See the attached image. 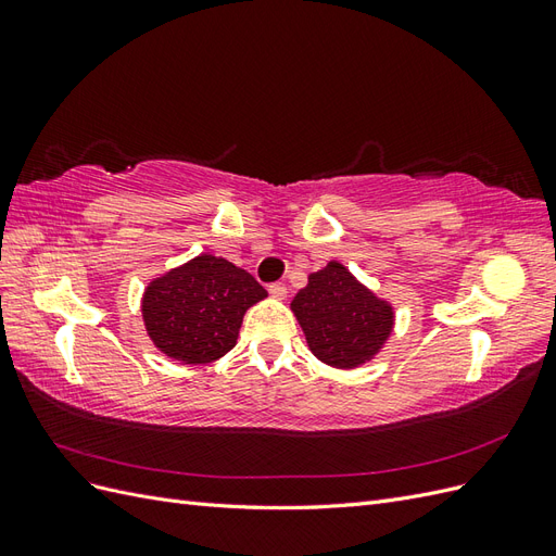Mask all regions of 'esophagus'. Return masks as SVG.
I'll return each mask as SVG.
<instances>
[{
	"instance_id": "1",
	"label": "esophagus",
	"mask_w": 556,
	"mask_h": 556,
	"mask_svg": "<svg viewBox=\"0 0 556 556\" xmlns=\"http://www.w3.org/2000/svg\"><path fill=\"white\" fill-rule=\"evenodd\" d=\"M268 292H271L276 299H285V296H288V288H285L282 282H274V285H268Z\"/></svg>"
}]
</instances>
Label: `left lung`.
<instances>
[{"instance_id":"1","label":"left lung","mask_w":556,"mask_h":556,"mask_svg":"<svg viewBox=\"0 0 556 556\" xmlns=\"http://www.w3.org/2000/svg\"><path fill=\"white\" fill-rule=\"evenodd\" d=\"M313 355L333 368L371 362L394 331V306L331 260L290 304Z\"/></svg>"}]
</instances>
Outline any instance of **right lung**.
Masks as SVG:
<instances>
[{"label":"right lung","mask_w":556,"mask_h":556,"mask_svg":"<svg viewBox=\"0 0 556 556\" xmlns=\"http://www.w3.org/2000/svg\"><path fill=\"white\" fill-rule=\"evenodd\" d=\"M266 296L245 268L201 252L148 282L141 315L162 355L211 364L237 345L245 311Z\"/></svg>","instance_id":"add662e5"}]
</instances>
